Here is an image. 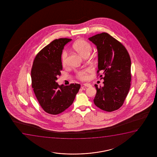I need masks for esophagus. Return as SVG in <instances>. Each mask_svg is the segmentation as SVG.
Returning <instances> with one entry per match:
<instances>
[{
  "instance_id": "34e87169",
  "label": "esophagus",
  "mask_w": 157,
  "mask_h": 157,
  "mask_svg": "<svg viewBox=\"0 0 157 157\" xmlns=\"http://www.w3.org/2000/svg\"><path fill=\"white\" fill-rule=\"evenodd\" d=\"M84 86L85 87H90L92 86V85L90 84H88V83H86V84H84Z\"/></svg>"
}]
</instances>
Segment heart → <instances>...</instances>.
<instances>
[{"label":"heart","instance_id":"b5f03b06","mask_svg":"<svg viewBox=\"0 0 157 157\" xmlns=\"http://www.w3.org/2000/svg\"><path fill=\"white\" fill-rule=\"evenodd\" d=\"M72 47L78 54H79L81 56L84 57L86 56H88L92 49V45L90 43L82 39H80L75 41V42L73 43ZM67 52L66 50H63L61 54V60L63 65L64 66H65L67 64ZM90 68H87L77 71L75 73L76 77L81 80H85L88 77L87 73L88 72L90 71Z\"/></svg>","mask_w":157,"mask_h":157}]
</instances>
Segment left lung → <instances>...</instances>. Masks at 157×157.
Returning <instances> with one entry per match:
<instances>
[{
	"mask_svg": "<svg viewBox=\"0 0 157 157\" xmlns=\"http://www.w3.org/2000/svg\"><path fill=\"white\" fill-rule=\"evenodd\" d=\"M89 40L98 50L97 77L100 75V79H104L103 87L94 85L95 105L104 111L113 112L123 105L130 88V57L124 46L107 33L95 35Z\"/></svg>",
	"mask_w": 157,
	"mask_h": 157,
	"instance_id": "1",
	"label": "left lung"
}]
</instances>
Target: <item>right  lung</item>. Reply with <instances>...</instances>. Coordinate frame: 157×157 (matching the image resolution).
<instances>
[{"label": "right lung", "instance_id": "right-lung-1", "mask_svg": "<svg viewBox=\"0 0 157 157\" xmlns=\"http://www.w3.org/2000/svg\"><path fill=\"white\" fill-rule=\"evenodd\" d=\"M72 40L56 39L46 45L35 57L31 69L32 87L39 104L44 112L57 115L73 103L80 85H58L56 82L62 70L61 54Z\"/></svg>", "mask_w": 157, "mask_h": 157}]
</instances>
